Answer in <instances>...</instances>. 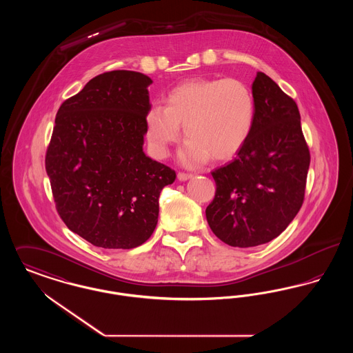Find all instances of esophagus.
Wrapping results in <instances>:
<instances>
[{
  "instance_id": "esophagus-1",
  "label": "esophagus",
  "mask_w": 353,
  "mask_h": 353,
  "mask_svg": "<svg viewBox=\"0 0 353 353\" xmlns=\"http://www.w3.org/2000/svg\"><path fill=\"white\" fill-rule=\"evenodd\" d=\"M190 177H192V174L184 173V172H179V174H177V179H179L180 181H186V180H189Z\"/></svg>"
}]
</instances>
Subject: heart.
I'll return each instance as SVG.
<instances>
[{"label":"heart","mask_w":353,"mask_h":353,"mask_svg":"<svg viewBox=\"0 0 353 353\" xmlns=\"http://www.w3.org/2000/svg\"><path fill=\"white\" fill-rule=\"evenodd\" d=\"M165 105H153L145 115L147 137L154 156L165 157L179 141L180 125L189 137L180 152L185 167H197L210 156L232 159L248 141L255 120L252 91L238 79H193L172 88Z\"/></svg>","instance_id":"1"}]
</instances>
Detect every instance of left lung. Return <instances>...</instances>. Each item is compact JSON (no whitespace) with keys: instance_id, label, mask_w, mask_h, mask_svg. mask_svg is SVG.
Returning a JSON list of instances; mask_svg holds the SVG:
<instances>
[{"instance_id":"left-lung-1","label":"left lung","mask_w":353,"mask_h":353,"mask_svg":"<svg viewBox=\"0 0 353 353\" xmlns=\"http://www.w3.org/2000/svg\"><path fill=\"white\" fill-rule=\"evenodd\" d=\"M255 120L236 157L212 172V232L229 246L252 248L281 234L302 208L310 151L296 103L263 72L252 82Z\"/></svg>"}]
</instances>
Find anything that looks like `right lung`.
I'll list each match as a JSON object with an SVG mask.
<instances>
[{
  "mask_svg": "<svg viewBox=\"0 0 353 353\" xmlns=\"http://www.w3.org/2000/svg\"><path fill=\"white\" fill-rule=\"evenodd\" d=\"M150 77L104 72L59 107L46 172L68 229L103 249H134L151 236L159 197L174 170L143 151Z\"/></svg>",
  "mask_w": 353,
  "mask_h": 353,
  "instance_id": "add662e5",
  "label": "right lung"
}]
</instances>
